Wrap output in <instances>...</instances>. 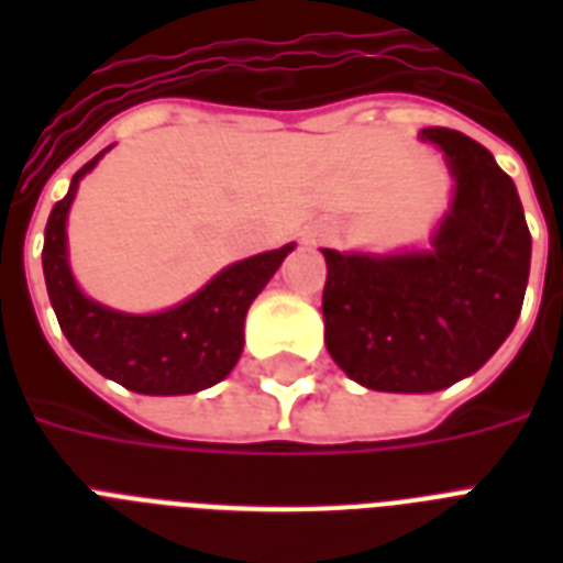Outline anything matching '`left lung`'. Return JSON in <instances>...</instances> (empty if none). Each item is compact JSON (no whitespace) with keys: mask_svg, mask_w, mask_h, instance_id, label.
<instances>
[{"mask_svg":"<svg viewBox=\"0 0 563 563\" xmlns=\"http://www.w3.org/2000/svg\"><path fill=\"white\" fill-rule=\"evenodd\" d=\"M455 178L432 251H324V342L344 374L374 391L423 394L459 383L497 353L523 307L532 233L515 180L494 154L450 128H423Z\"/></svg>","mask_w":563,"mask_h":563,"instance_id":"obj_1","label":"left lung"}]
</instances>
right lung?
<instances>
[{
    "label": "right lung",
    "mask_w": 563,
    "mask_h": 563,
    "mask_svg": "<svg viewBox=\"0 0 563 563\" xmlns=\"http://www.w3.org/2000/svg\"><path fill=\"white\" fill-rule=\"evenodd\" d=\"M101 157V154H99ZM75 172L73 187L52 207L43 242V274L57 324L92 368L136 394H195L221 383L245 344V316L295 245L256 254L216 274L198 295L157 316H125L84 298L66 263V212L78 180L99 163Z\"/></svg>",
    "instance_id": "obj_1"
}]
</instances>
